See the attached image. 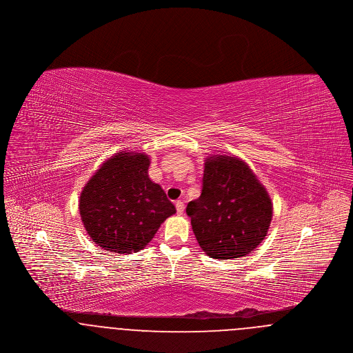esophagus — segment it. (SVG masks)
Here are the masks:
<instances>
[{
  "mask_svg": "<svg viewBox=\"0 0 353 353\" xmlns=\"http://www.w3.org/2000/svg\"><path fill=\"white\" fill-rule=\"evenodd\" d=\"M185 205L184 202L181 201V200H179V201H176V210H177V214H183L184 213Z\"/></svg>",
  "mask_w": 353,
  "mask_h": 353,
  "instance_id": "34e87169",
  "label": "esophagus"
}]
</instances>
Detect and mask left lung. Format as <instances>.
<instances>
[{
    "mask_svg": "<svg viewBox=\"0 0 353 353\" xmlns=\"http://www.w3.org/2000/svg\"><path fill=\"white\" fill-rule=\"evenodd\" d=\"M186 214L202 250L214 259L245 256L265 239L272 202L250 167L234 154L205 160L201 196Z\"/></svg>",
    "mask_w": 353,
    "mask_h": 353,
    "instance_id": "1",
    "label": "left lung"
}]
</instances>
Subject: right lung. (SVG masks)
<instances>
[{
	"mask_svg": "<svg viewBox=\"0 0 353 353\" xmlns=\"http://www.w3.org/2000/svg\"><path fill=\"white\" fill-rule=\"evenodd\" d=\"M144 152L121 151L107 159L84 185L79 213L84 229L103 250L131 254L144 249L176 213L161 186L148 176Z\"/></svg>",
	"mask_w": 353,
	"mask_h": 353,
	"instance_id": "1",
	"label": "right lung"
}]
</instances>
